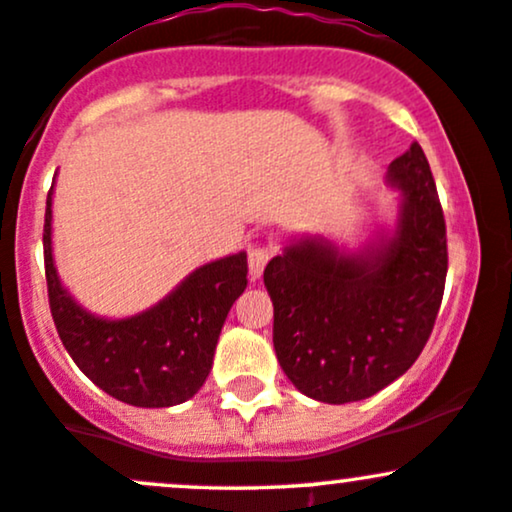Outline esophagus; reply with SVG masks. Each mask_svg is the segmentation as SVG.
Wrapping results in <instances>:
<instances>
[{"mask_svg": "<svg viewBox=\"0 0 512 512\" xmlns=\"http://www.w3.org/2000/svg\"><path fill=\"white\" fill-rule=\"evenodd\" d=\"M273 249L266 244H251L249 246V273L251 278H261L263 268H266L268 258H271Z\"/></svg>", "mask_w": 512, "mask_h": 512, "instance_id": "obj_1", "label": "esophagus"}]
</instances>
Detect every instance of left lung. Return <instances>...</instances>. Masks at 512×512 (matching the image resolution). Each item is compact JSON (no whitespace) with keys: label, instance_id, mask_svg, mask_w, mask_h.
Masks as SVG:
<instances>
[{"label":"left lung","instance_id":"left-lung-1","mask_svg":"<svg viewBox=\"0 0 512 512\" xmlns=\"http://www.w3.org/2000/svg\"><path fill=\"white\" fill-rule=\"evenodd\" d=\"M403 190L393 239L342 254L307 239L263 271L278 364L300 393L342 405L371 398L415 364L447 280V224L430 163L412 144L388 168Z\"/></svg>","mask_w":512,"mask_h":512}]
</instances>
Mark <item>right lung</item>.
Wrapping results in <instances>:
<instances>
[{
    "label": "right lung",
    "mask_w": 512,
    "mask_h": 512,
    "mask_svg": "<svg viewBox=\"0 0 512 512\" xmlns=\"http://www.w3.org/2000/svg\"><path fill=\"white\" fill-rule=\"evenodd\" d=\"M51 192L43 224V261L60 342L95 386L122 403L136 408L185 403L210 376L222 324L249 283L246 254L197 268L166 300L141 315L100 320L82 310L58 280L51 254Z\"/></svg>",
    "instance_id": "add662e5"
}]
</instances>
